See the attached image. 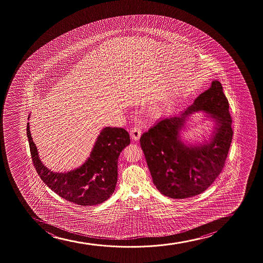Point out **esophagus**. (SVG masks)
<instances>
[{"mask_svg": "<svg viewBox=\"0 0 263 263\" xmlns=\"http://www.w3.org/2000/svg\"><path fill=\"white\" fill-rule=\"evenodd\" d=\"M141 135H142V130H141L140 127H132V129L130 131V136L135 141H138L140 137H141Z\"/></svg>", "mask_w": 263, "mask_h": 263, "instance_id": "esophagus-1", "label": "esophagus"}]
</instances>
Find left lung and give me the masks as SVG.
Returning <instances> with one entry per match:
<instances>
[{"label": "left lung", "mask_w": 263, "mask_h": 263, "mask_svg": "<svg viewBox=\"0 0 263 263\" xmlns=\"http://www.w3.org/2000/svg\"><path fill=\"white\" fill-rule=\"evenodd\" d=\"M198 110L215 118L218 126L209 144L188 146L180 141V131L189 115ZM233 134L228 99L220 82L214 80L185 111L160 119L142 134L141 147L157 189L181 199L204 192L224 168Z\"/></svg>", "instance_id": "1"}]
</instances>
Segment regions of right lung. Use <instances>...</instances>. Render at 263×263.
<instances>
[{"mask_svg": "<svg viewBox=\"0 0 263 263\" xmlns=\"http://www.w3.org/2000/svg\"><path fill=\"white\" fill-rule=\"evenodd\" d=\"M27 136L35 171L43 182L61 198L86 206L103 203L115 192L119 156L130 143L129 135L124 128L104 127L86 162L76 170L64 173L51 172L39 159L29 122Z\"/></svg>", "mask_w": 263, "mask_h": 263, "instance_id": "1", "label": "right lung"}]
</instances>
